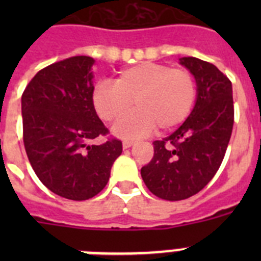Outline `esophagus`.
Here are the masks:
<instances>
[{"instance_id": "obj_1", "label": "esophagus", "mask_w": 261, "mask_h": 261, "mask_svg": "<svg viewBox=\"0 0 261 261\" xmlns=\"http://www.w3.org/2000/svg\"><path fill=\"white\" fill-rule=\"evenodd\" d=\"M132 145H133V141H129V140H125V141L123 142L124 149H129V147L132 146Z\"/></svg>"}]
</instances>
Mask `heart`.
<instances>
[{
    "label": "heart",
    "instance_id": "1",
    "mask_svg": "<svg viewBox=\"0 0 261 261\" xmlns=\"http://www.w3.org/2000/svg\"><path fill=\"white\" fill-rule=\"evenodd\" d=\"M197 99V82L187 69L171 68L165 64L142 62L124 69L114 85L99 82L94 86L91 100L103 121L114 123L117 137L136 140L159 130H171L184 123Z\"/></svg>",
    "mask_w": 261,
    "mask_h": 261
}]
</instances>
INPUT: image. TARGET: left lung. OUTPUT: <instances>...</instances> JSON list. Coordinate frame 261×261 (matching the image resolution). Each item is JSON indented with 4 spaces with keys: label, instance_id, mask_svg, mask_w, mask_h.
<instances>
[{
    "label": "left lung",
    "instance_id": "left-lung-1",
    "mask_svg": "<svg viewBox=\"0 0 261 261\" xmlns=\"http://www.w3.org/2000/svg\"><path fill=\"white\" fill-rule=\"evenodd\" d=\"M195 75L197 99L188 119L172 135L154 141V155L141 168L153 195L179 201L196 195L218 171L234 124L231 82L213 64L181 57Z\"/></svg>",
    "mask_w": 261,
    "mask_h": 261
}]
</instances>
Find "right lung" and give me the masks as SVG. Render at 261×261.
I'll return each instance as SVG.
<instances>
[{"mask_svg":"<svg viewBox=\"0 0 261 261\" xmlns=\"http://www.w3.org/2000/svg\"><path fill=\"white\" fill-rule=\"evenodd\" d=\"M95 60L69 57L41 69L22 95L23 142L36 176L53 193L82 201L98 195L110 179L123 144L93 140L108 129L94 110Z\"/></svg>","mask_w":261,"mask_h":261,"instance_id":"right-lung-1","label":"right lung"}]
</instances>
